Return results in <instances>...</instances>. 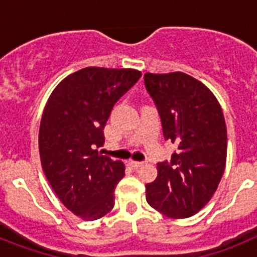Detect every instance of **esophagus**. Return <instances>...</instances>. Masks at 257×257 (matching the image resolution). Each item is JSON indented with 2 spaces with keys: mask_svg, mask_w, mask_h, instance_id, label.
<instances>
[{
  "mask_svg": "<svg viewBox=\"0 0 257 257\" xmlns=\"http://www.w3.org/2000/svg\"><path fill=\"white\" fill-rule=\"evenodd\" d=\"M127 163H128V166L133 167V169H138V167H142V166L144 165L143 162H139V161H133V160H130Z\"/></svg>",
  "mask_w": 257,
  "mask_h": 257,
  "instance_id": "esophagus-1",
  "label": "esophagus"
}]
</instances>
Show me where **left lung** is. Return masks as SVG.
Returning a JSON list of instances; mask_svg holds the SVG:
<instances>
[{"label": "left lung", "instance_id": "1", "mask_svg": "<svg viewBox=\"0 0 257 257\" xmlns=\"http://www.w3.org/2000/svg\"><path fill=\"white\" fill-rule=\"evenodd\" d=\"M156 103L163 136L178 145L171 161L157 165L158 175L145 185L149 206L171 219H184L208 203L226 163V124L215 95L183 72L144 74Z\"/></svg>", "mask_w": 257, "mask_h": 257}]
</instances>
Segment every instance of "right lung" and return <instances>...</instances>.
Wrapping results in <instances>:
<instances>
[{"label":"right lung","instance_id":"right-lung-1","mask_svg":"<svg viewBox=\"0 0 257 257\" xmlns=\"http://www.w3.org/2000/svg\"><path fill=\"white\" fill-rule=\"evenodd\" d=\"M142 73L87 67L65 77L51 92L41 119L42 169L61 203L83 220H97L114 206L124 165L101 156L104 126L118 99Z\"/></svg>","mask_w":257,"mask_h":257}]
</instances>
